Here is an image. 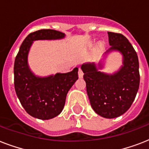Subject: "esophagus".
Segmentation results:
<instances>
[{"mask_svg":"<svg viewBox=\"0 0 149 149\" xmlns=\"http://www.w3.org/2000/svg\"><path fill=\"white\" fill-rule=\"evenodd\" d=\"M78 75H79V78H82L84 77V72L82 71L81 68H79V71H78Z\"/></svg>","mask_w":149,"mask_h":149,"instance_id":"esophagus-1","label":"esophagus"}]
</instances>
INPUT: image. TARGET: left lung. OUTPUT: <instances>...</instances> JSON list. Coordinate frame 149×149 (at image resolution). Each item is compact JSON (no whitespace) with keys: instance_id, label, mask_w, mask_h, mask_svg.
Wrapping results in <instances>:
<instances>
[{"instance_id":"1","label":"left lung","mask_w":149,"mask_h":149,"mask_svg":"<svg viewBox=\"0 0 149 149\" xmlns=\"http://www.w3.org/2000/svg\"><path fill=\"white\" fill-rule=\"evenodd\" d=\"M109 44L106 52H120L123 56V65L113 74L100 72L94 63L81 65L86 92L91 105L96 113L106 118L122 115L132 106L139 88V63L135 50L126 37L108 31Z\"/></svg>"}]
</instances>
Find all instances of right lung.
Masks as SVG:
<instances>
[{
    "label": "right lung",
    "mask_w": 149,
    "mask_h": 149,
    "mask_svg": "<svg viewBox=\"0 0 149 149\" xmlns=\"http://www.w3.org/2000/svg\"><path fill=\"white\" fill-rule=\"evenodd\" d=\"M65 34L52 29H42L30 33L23 41L14 65L15 89L22 107L31 116L49 120L58 116L65 105L68 91L78 79V68L66 73L36 77L28 63L33 41L56 40Z\"/></svg>",
    "instance_id": "right-lung-1"
}]
</instances>
